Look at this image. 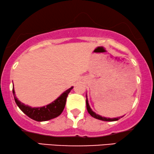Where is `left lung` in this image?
<instances>
[{
  "instance_id": "obj_1",
  "label": "left lung",
  "mask_w": 154,
  "mask_h": 154,
  "mask_svg": "<svg viewBox=\"0 0 154 154\" xmlns=\"http://www.w3.org/2000/svg\"><path fill=\"white\" fill-rule=\"evenodd\" d=\"M86 105H87V110H88L89 113H90V115L92 116V117L95 118L96 119L104 120V121H116V120H119L120 118H123V116H122V117H118L116 118H107L105 117H102V116H99V115L96 114L95 112H94L93 111L91 110V108H90V105H89V103H88V97H87V95H86Z\"/></svg>"
}]
</instances>
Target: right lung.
Listing matches in <instances>:
<instances>
[{"mask_svg": "<svg viewBox=\"0 0 154 154\" xmlns=\"http://www.w3.org/2000/svg\"><path fill=\"white\" fill-rule=\"evenodd\" d=\"M72 88L73 87H71L65 92H63L56 100L52 102L51 104L42 107H31L21 103L19 100H18L17 97H16L14 88H13V94H14L16 105L21 109L23 113H25L28 117L31 119L36 120V121L42 122L53 119L61 115L65 107L68 94L69 93Z\"/></svg>", "mask_w": 154, "mask_h": 154, "instance_id": "add662e5", "label": "right lung"}]
</instances>
